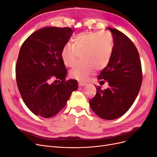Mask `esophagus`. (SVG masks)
I'll use <instances>...</instances> for the list:
<instances>
[{
    "label": "esophagus",
    "mask_w": 157,
    "mask_h": 157,
    "mask_svg": "<svg viewBox=\"0 0 157 157\" xmlns=\"http://www.w3.org/2000/svg\"><path fill=\"white\" fill-rule=\"evenodd\" d=\"M78 85H79V86H86V83L79 82H78Z\"/></svg>",
    "instance_id": "34e87169"
}]
</instances>
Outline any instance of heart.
I'll return each mask as SVG.
<instances>
[{
    "instance_id": "1",
    "label": "heart",
    "mask_w": 157,
    "mask_h": 157,
    "mask_svg": "<svg viewBox=\"0 0 157 157\" xmlns=\"http://www.w3.org/2000/svg\"><path fill=\"white\" fill-rule=\"evenodd\" d=\"M74 44L67 42L61 50L64 64L71 67L78 62L80 54L84 62L70 71V77L85 81L94 70L105 68L111 59L114 40L110 33L96 31L80 34L74 39Z\"/></svg>"
}]
</instances>
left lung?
<instances>
[{
    "mask_svg": "<svg viewBox=\"0 0 157 157\" xmlns=\"http://www.w3.org/2000/svg\"><path fill=\"white\" fill-rule=\"evenodd\" d=\"M114 40L110 62L98 77L105 80L109 88H97L96 96L90 100L92 111L103 119L114 120L129 110L139 94L142 83L140 55L132 41L124 33L108 27Z\"/></svg>",
    "mask_w": 157,
    "mask_h": 157,
    "instance_id": "left-lung-1",
    "label": "left lung"
}]
</instances>
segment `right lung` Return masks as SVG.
Masks as SVG:
<instances>
[{"mask_svg": "<svg viewBox=\"0 0 157 157\" xmlns=\"http://www.w3.org/2000/svg\"><path fill=\"white\" fill-rule=\"evenodd\" d=\"M73 32L69 27H44L33 33L21 46L16 82L23 101L37 116L56 115L78 88L77 80H65L67 70L61 56ZM54 75L61 80L59 84L50 83Z\"/></svg>", "mask_w": 157, "mask_h": 157, "instance_id": "add662e5", "label": "right lung"}]
</instances>
